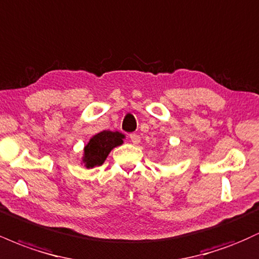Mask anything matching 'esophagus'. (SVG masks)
Masks as SVG:
<instances>
[{"instance_id": "obj_1", "label": "esophagus", "mask_w": 259, "mask_h": 259, "mask_svg": "<svg viewBox=\"0 0 259 259\" xmlns=\"http://www.w3.org/2000/svg\"><path fill=\"white\" fill-rule=\"evenodd\" d=\"M130 140H132L134 145H138L140 144V141H141V138H140L138 134H130Z\"/></svg>"}]
</instances>
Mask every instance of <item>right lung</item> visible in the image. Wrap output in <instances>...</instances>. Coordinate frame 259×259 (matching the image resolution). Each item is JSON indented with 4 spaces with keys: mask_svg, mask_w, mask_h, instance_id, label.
<instances>
[{
    "mask_svg": "<svg viewBox=\"0 0 259 259\" xmlns=\"http://www.w3.org/2000/svg\"><path fill=\"white\" fill-rule=\"evenodd\" d=\"M124 135L118 132L103 130L90 139L84 148L82 163L86 168H94L102 165L107 156L114 147L123 144Z\"/></svg>",
    "mask_w": 259,
    "mask_h": 259,
    "instance_id": "add662e5",
    "label": "right lung"
}]
</instances>
